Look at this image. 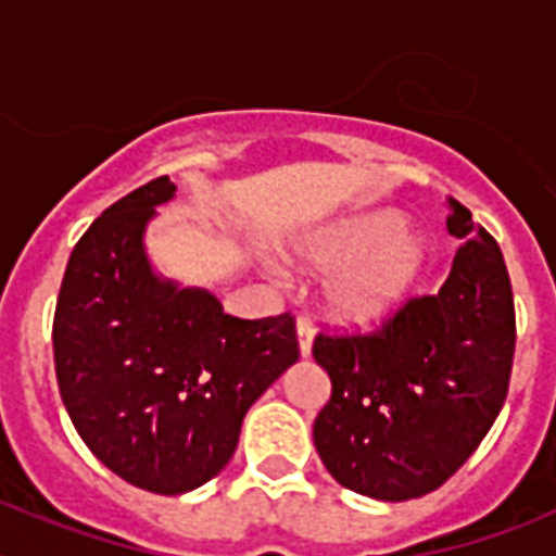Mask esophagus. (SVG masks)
Segmentation results:
<instances>
[{"label":"esophagus","instance_id":"34e87169","mask_svg":"<svg viewBox=\"0 0 556 556\" xmlns=\"http://www.w3.org/2000/svg\"><path fill=\"white\" fill-rule=\"evenodd\" d=\"M298 351H301V356H308L312 353V339H314V328L312 323L306 320V317H298Z\"/></svg>","mask_w":556,"mask_h":556}]
</instances>
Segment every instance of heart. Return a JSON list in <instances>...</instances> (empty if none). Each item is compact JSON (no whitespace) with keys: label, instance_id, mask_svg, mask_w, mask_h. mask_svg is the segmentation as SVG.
Masks as SVG:
<instances>
[{"label":"heart","instance_id":"b5f03b06","mask_svg":"<svg viewBox=\"0 0 556 556\" xmlns=\"http://www.w3.org/2000/svg\"><path fill=\"white\" fill-rule=\"evenodd\" d=\"M392 208L365 211L312 230L289 250V262L333 275L323 289L326 314L348 328L372 326L404 303L424 267V239Z\"/></svg>","mask_w":556,"mask_h":556}]
</instances>
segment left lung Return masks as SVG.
I'll return each mask as SVG.
<instances>
[{
    "label": "left lung",
    "mask_w": 556,
    "mask_h": 556,
    "mask_svg": "<svg viewBox=\"0 0 556 556\" xmlns=\"http://www.w3.org/2000/svg\"><path fill=\"white\" fill-rule=\"evenodd\" d=\"M462 239L440 292L381 331L314 339L331 397L314 420L328 473L358 495L406 501L437 490L479 448L509 390L515 306L493 236L448 198Z\"/></svg>",
    "instance_id": "obj_1"
}]
</instances>
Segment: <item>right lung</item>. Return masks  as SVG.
Wrapping results in <instances>:
<instances>
[{"label":"right lung","mask_w":556,"mask_h":556,"mask_svg":"<svg viewBox=\"0 0 556 556\" xmlns=\"http://www.w3.org/2000/svg\"><path fill=\"white\" fill-rule=\"evenodd\" d=\"M175 191L155 178L102 211L68 255L52 326L58 387L83 443L159 495L214 479L250 406L301 356L289 314L239 320L208 289L155 273L147 225Z\"/></svg>","instance_id":"obj_1"}]
</instances>
